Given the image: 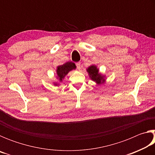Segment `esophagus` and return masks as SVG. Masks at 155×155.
Segmentation results:
<instances>
[{
    "label": "esophagus",
    "instance_id": "34e87169",
    "mask_svg": "<svg viewBox=\"0 0 155 155\" xmlns=\"http://www.w3.org/2000/svg\"><path fill=\"white\" fill-rule=\"evenodd\" d=\"M76 65H77V68L78 70L81 69V62H77V64H76Z\"/></svg>",
    "mask_w": 155,
    "mask_h": 155
}]
</instances>
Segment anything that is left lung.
<instances>
[{
	"label": "left lung",
	"mask_w": 155,
	"mask_h": 155,
	"mask_svg": "<svg viewBox=\"0 0 155 155\" xmlns=\"http://www.w3.org/2000/svg\"><path fill=\"white\" fill-rule=\"evenodd\" d=\"M87 71L89 73V76L90 77L91 79L95 81L97 84L100 85L105 81L103 76L99 73V70L96 65H91L87 68Z\"/></svg>",
	"instance_id": "obj_1"
}]
</instances>
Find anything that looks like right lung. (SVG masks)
Here are the masks:
<instances>
[{
  "label": "right lung",
  "mask_w": 155,
  "mask_h": 155,
  "mask_svg": "<svg viewBox=\"0 0 155 155\" xmlns=\"http://www.w3.org/2000/svg\"><path fill=\"white\" fill-rule=\"evenodd\" d=\"M75 68L76 65L73 62H67L61 65H59L57 69V74L59 81H62L65 76L70 71H71L73 69H75ZM54 85H57V84L54 83Z\"/></svg>",
  "instance_id": "add662e5"
}]
</instances>
